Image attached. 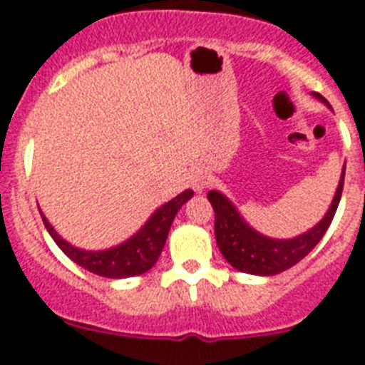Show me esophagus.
Returning <instances> with one entry per match:
<instances>
[{
  "instance_id": "esophagus-1",
  "label": "esophagus",
  "mask_w": 365,
  "mask_h": 365,
  "mask_svg": "<svg viewBox=\"0 0 365 365\" xmlns=\"http://www.w3.org/2000/svg\"><path fill=\"white\" fill-rule=\"evenodd\" d=\"M206 185H208V182H206V177H205V175L193 177V180H192V188L195 190V192H202V190L206 188Z\"/></svg>"
}]
</instances>
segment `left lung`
<instances>
[{
  "label": "left lung",
  "mask_w": 365,
  "mask_h": 365,
  "mask_svg": "<svg viewBox=\"0 0 365 365\" xmlns=\"http://www.w3.org/2000/svg\"><path fill=\"white\" fill-rule=\"evenodd\" d=\"M312 95L329 106V102L322 95L318 93H312ZM344 175H346V166L341 170L340 182L324 219L316 222L311 230L303 232L291 240H274V237L259 234L245 221L243 215L227 195H222L217 190H210L208 201L215 212V241H217L222 257L240 272L256 274V276H274L294 267L320 243L327 232L340 202Z\"/></svg>",
  "instance_id": "1"
}]
</instances>
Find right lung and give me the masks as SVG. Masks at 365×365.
Instances as JSON below:
<instances>
[{
	"mask_svg": "<svg viewBox=\"0 0 365 365\" xmlns=\"http://www.w3.org/2000/svg\"><path fill=\"white\" fill-rule=\"evenodd\" d=\"M192 190H185L177 197H173L172 201L164 202L163 206H159L150 215V219L144 222V227L137 234L131 235L130 240H125L124 243L106 248V250H83V248L73 247L69 241L63 240L62 235L54 230L53 225L41 214V210L40 214L41 219H43L45 228L54 240V243L62 248V252L69 259H73L76 265L96 274V276L109 279H122L148 272L157 263L177 212L180 210V206L185 205L188 199H192Z\"/></svg>",
	"mask_w": 365,
	"mask_h": 365,
	"instance_id": "add662e5",
	"label": "right lung"
}]
</instances>
